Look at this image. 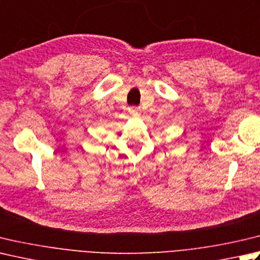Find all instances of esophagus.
<instances>
[{
	"label": "esophagus",
	"mask_w": 260,
	"mask_h": 260,
	"mask_svg": "<svg viewBox=\"0 0 260 260\" xmlns=\"http://www.w3.org/2000/svg\"><path fill=\"white\" fill-rule=\"evenodd\" d=\"M128 111H129V114L133 115V116H139V115L141 114L140 107H137V106H132V107H129Z\"/></svg>",
	"instance_id": "34e87169"
}]
</instances>
